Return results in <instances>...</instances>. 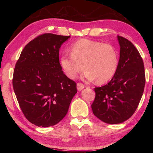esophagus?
I'll use <instances>...</instances> for the list:
<instances>
[{"label": "esophagus", "mask_w": 153, "mask_h": 153, "mask_svg": "<svg viewBox=\"0 0 153 153\" xmlns=\"http://www.w3.org/2000/svg\"><path fill=\"white\" fill-rule=\"evenodd\" d=\"M77 88L78 90H82V89L84 88V85L81 82H78L77 84Z\"/></svg>", "instance_id": "34e87169"}]
</instances>
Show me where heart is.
I'll return each instance as SVG.
<instances>
[{"instance_id": "heart-1", "label": "heart", "mask_w": 153, "mask_h": 153, "mask_svg": "<svg viewBox=\"0 0 153 153\" xmlns=\"http://www.w3.org/2000/svg\"><path fill=\"white\" fill-rule=\"evenodd\" d=\"M66 76L76 79L84 68V76L89 80L97 79L99 84L110 80L118 67L115 48L108 43L89 39H80L71 46V53H65L60 60Z\"/></svg>"}]
</instances>
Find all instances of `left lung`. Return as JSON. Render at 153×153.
<instances>
[{
    "label": "left lung",
    "instance_id": "left-lung-1",
    "mask_svg": "<svg viewBox=\"0 0 153 153\" xmlns=\"http://www.w3.org/2000/svg\"><path fill=\"white\" fill-rule=\"evenodd\" d=\"M120 57L117 71L111 81L94 88L93 113L103 122L117 124L135 112L145 86L144 62L138 51L129 40L118 36Z\"/></svg>",
    "mask_w": 153,
    "mask_h": 153
}]
</instances>
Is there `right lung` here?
<instances>
[{"mask_svg": "<svg viewBox=\"0 0 153 153\" xmlns=\"http://www.w3.org/2000/svg\"><path fill=\"white\" fill-rule=\"evenodd\" d=\"M70 36L46 33L27 43L15 64L13 87L27 120L38 127L55 126L68 111L76 83L63 74L59 48Z\"/></svg>", "mask_w": 153, "mask_h": 153, "instance_id": "add662e5", "label": "right lung"}]
</instances>
